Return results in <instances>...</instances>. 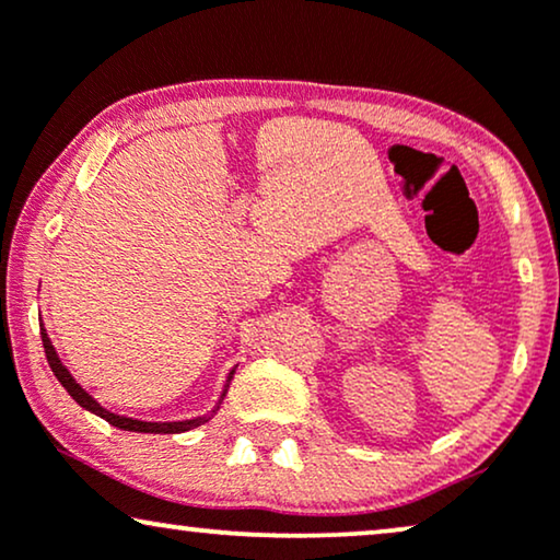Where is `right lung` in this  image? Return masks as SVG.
I'll list each match as a JSON object with an SVG mask.
<instances>
[{"instance_id": "right-lung-1", "label": "right lung", "mask_w": 560, "mask_h": 560, "mask_svg": "<svg viewBox=\"0 0 560 560\" xmlns=\"http://www.w3.org/2000/svg\"><path fill=\"white\" fill-rule=\"evenodd\" d=\"M40 336H43V349H45V357H48L50 370L58 377L60 385L68 389V395H71L73 400L81 405V408H86V410L94 412V416L104 418L109 425L121 428V431H132V433H186V431H190V428H198L201 423H206V420H209L213 412L219 410V405H221V400H224V395H226V389H229V382H232V374H234V370L229 372V380H226V385H224V393H221V400H219L217 408L209 412V416H201V418H194V420H175V423H148V420L125 418V416H117V412H109L106 408H102V405H98L94 397H91L86 389H83L79 382L71 377V372H68L66 366L60 364V359L56 354V349H52V343L48 339V334H45V328L40 331Z\"/></svg>"}]
</instances>
